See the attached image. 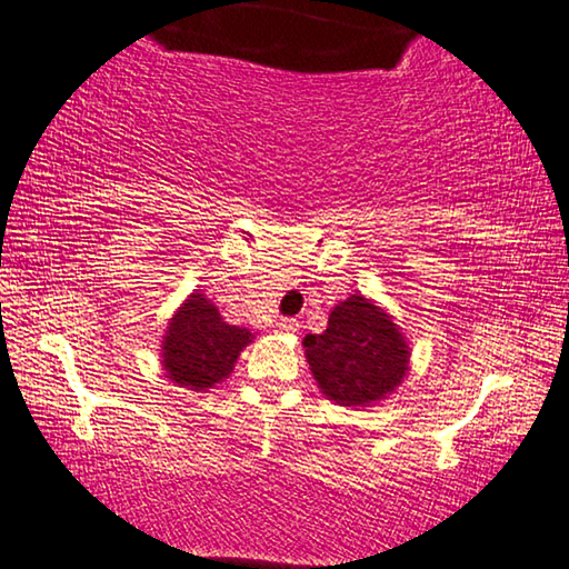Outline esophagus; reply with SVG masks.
<instances>
[{"instance_id": "1", "label": "esophagus", "mask_w": 569, "mask_h": 569, "mask_svg": "<svg viewBox=\"0 0 569 569\" xmlns=\"http://www.w3.org/2000/svg\"><path fill=\"white\" fill-rule=\"evenodd\" d=\"M277 328H279V333H297V330H300V322H297L295 318H282L277 322Z\"/></svg>"}]
</instances>
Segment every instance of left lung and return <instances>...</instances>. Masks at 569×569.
<instances>
[{
  "instance_id": "obj_1",
  "label": "left lung",
  "mask_w": 569,
  "mask_h": 569,
  "mask_svg": "<svg viewBox=\"0 0 569 569\" xmlns=\"http://www.w3.org/2000/svg\"><path fill=\"white\" fill-rule=\"evenodd\" d=\"M302 346L322 395L343 407L383 399L407 373L409 351L399 328L361 295L340 302L326 333L305 336Z\"/></svg>"
}]
</instances>
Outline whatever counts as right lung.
<instances>
[{"mask_svg":"<svg viewBox=\"0 0 569 569\" xmlns=\"http://www.w3.org/2000/svg\"><path fill=\"white\" fill-rule=\"evenodd\" d=\"M249 340L247 328L223 322L216 305L196 292L174 315L164 336V371L178 387L206 391L231 373Z\"/></svg>","mask_w":569,"mask_h":569,"instance_id":"add662e5","label":"right lung"}]
</instances>
